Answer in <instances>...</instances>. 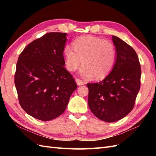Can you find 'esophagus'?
I'll use <instances>...</instances> for the list:
<instances>
[{
  "mask_svg": "<svg viewBox=\"0 0 156 156\" xmlns=\"http://www.w3.org/2000/svg\"><path fill=\"white\" fill-rule=\"evenodd\" d=\"M75 82H76L78 86H81V85H84V82L82 80L79 79H75Z\"/></svg>",
  "mask_w": 156,
  "mask_h": 156,
  "instance_id": "obj_1",
  "label": "esophagus"
}]
</instances>
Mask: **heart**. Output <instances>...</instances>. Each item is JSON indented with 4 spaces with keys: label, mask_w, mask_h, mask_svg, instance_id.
Here are the masks:
<instances>
[{
    "label": "heart",
    "mask_w": 156,
    "mask_h": 156,
    "mask_svg": "<svg viewBox=\"0 0 156 156\" xmlns=\"http://www.w3.org/2000/svg\"><path fill=\"white\" fill-rule=\"evenodd\" d=\"M63 53L66 67L69 72L76 70L82 62L79 73L85 78L106 77L116 61V49L112 42L92 36L78 37L73 41V48L68 45L64 47Z\"/></svg>",
    "instance_id": "b5f03b06"
}]
</instances>
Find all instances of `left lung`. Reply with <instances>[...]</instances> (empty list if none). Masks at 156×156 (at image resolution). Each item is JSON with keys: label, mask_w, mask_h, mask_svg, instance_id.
<instances>
[{"label": "left lung", "mask_w": 156, "mask_h": 156, "mask_svg": "<svg viewBox=\"0 0 156 156\" xmlns=\"http://www.w3.org/2000/svg\"><path fill=\"white\" fill-rule=\"evenodd\" d=\"M116 58L111 73L96 83H87L88 104L99 119L114 122L133 109L140 87L141 69L135 51L124 41L112 36Z\"/></svg>", "instance_id": "1"}]
</instances>
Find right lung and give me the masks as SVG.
I'll return each instance as SVG.
<instances>
[{
	"instance_id": "add662e5",
	"label": "right lung",
	"mask_w": 156,
	"mask_h": 156,
	"mask_svg": "<svg viewBox=\"0 0 156 156\" xmlns=\"http://www.w3.org/2000/svg\"><path fill=\"white\" fill-rule=\"evenodd\" d=\"M66 33L49 32L28 45L16 65L19 102L27 114L42 121L62 115L77 85L64 66Z\"/></svg>"
}]
</instances>
